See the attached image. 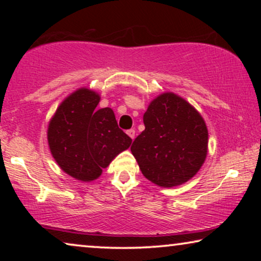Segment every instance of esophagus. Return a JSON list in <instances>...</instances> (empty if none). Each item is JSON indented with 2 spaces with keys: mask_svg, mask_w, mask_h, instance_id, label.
Wrapping results in <instances>:
<instances>
[{
  "mask_svg": "<svg viewBox=\"0 0 261 261\" xmlns=\"http://www.w3.org/2000/svg\"><path fill=\"white\" fill-rule=\"evenodd\" d=\"M127 134L129 135V138L132 139V140H134V138H135V129H128L127 130Z\"/></svg>",
  "mask_w": 261,
  "mask_h": 261,
  "instance_id": "1",
  "label": "esophagus"
}]
</instances>
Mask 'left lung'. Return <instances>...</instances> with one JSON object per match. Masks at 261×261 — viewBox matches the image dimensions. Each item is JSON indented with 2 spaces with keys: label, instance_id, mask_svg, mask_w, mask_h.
<instances>
[{
  "label": "left lung",
  "instance_id": "obj_1",
  "mask_svg": "<svg viewBox=\"0 0 261 261\" xmlns=\"http://www.w3.org/2000/svg\"><path fill=\"white\" fill-rule=\"evenodd\" d=\"M144 123L145 130L130 147L142 174L164 188L191 179L208 152V129L197 110L166 92L151 102Z\"/></svg>",
  "mask_w": 261,
  "mask_h": 261
}]
</instances>
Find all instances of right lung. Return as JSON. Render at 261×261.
<instances>
[{
    "instance_id": "right-lung-1",
    "label": "right lung",
    "mask_w": 261,
    "mask_h": 261,
    "mask_svg": "<svg viewBox=\"0 0 261 261\" xmlns=\"http://www.w3.org/2000/svg\"><path fill=\"white\" fill-rule=\"evenodd\" d=\"M99 96L82 88L58 107L48 124L53 158L71 177L90 181L132 144L110 108L96 109Z\"/></svg>"
}]
</instances>
